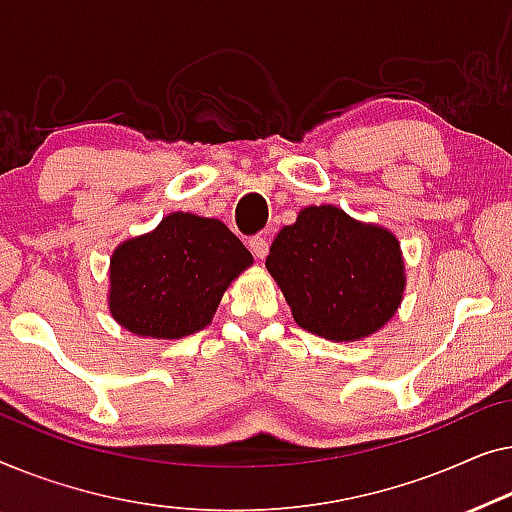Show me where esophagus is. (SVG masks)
Wrapping results in <instances>:
<instances>
[{
    "mask_svg": "<svg viewBox=\"0 0 512 512\" xmlns=\"http://www.w3.org/2000/svg\"><path fill=\"white\" fill-rule=\"evenodd\" d=\"M248 246H250V250H253V255L257 259H264L266 253H269V239H266V236H262V234L253 236V239L248 241Z\"/></svg>",
    "mask_w": 512,
    "mask_h": 512,
    "instance_id": "34e87169",
    "label": "esophagus"
}]
</instances>
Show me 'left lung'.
<instances>
[{
    "label": "left lung",
    "instance_id": "8db88e82",
    "mask_svg": "<svg viewBox=\"0 0 512 512\" xmlns=\"http://www.w3.org/2000/svg\"><path fill=\"white\" fill-rule=\"evenodd\" d=\"M266 269L297 325L329 341L378 331L397 311L406 285L394 234L336 206H308L294 225L280 229Z\"/></svg>",
    "mask_w": 512,
    "mask_h": 512
}]
</instances>
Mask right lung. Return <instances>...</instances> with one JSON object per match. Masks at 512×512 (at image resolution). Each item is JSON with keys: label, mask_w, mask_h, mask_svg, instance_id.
Returning <instances> with one entry per match:
<instances>
[{"label": "right lung", "mask_w": 512, "mask_h": 512, "mask_svg": "<svg viewBox=\"0 0 512 512\" xmlns=\"http://www.w3.org/2000/svg\"><path fill=\"white\" fill-rule=\"evenodd\" d=\"M250 264V250L220 220L171 213L113 253L111 313L132 334L183 338L211 322L222 292Z\"/></svg>", "instance_id": "1"}]
</instances>
